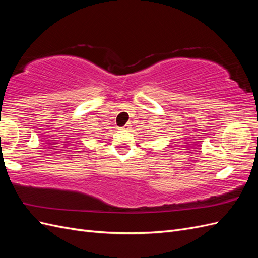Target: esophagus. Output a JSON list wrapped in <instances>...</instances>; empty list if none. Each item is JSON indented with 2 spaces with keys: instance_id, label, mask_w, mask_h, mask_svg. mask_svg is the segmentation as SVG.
Here are the masks:
<instances>
[{
  "instance_id": "obj_1",
  "label": "esophagus",
  "mask_w": 258,
  "mask_h": 258,
  "mask_svg": "<svg viewBox=\"0 0 258 258\" xmlns=\"http://www.w3.org/2000/svg\"><path fill=\"white\" fill-rule=\"evenodd\" d=\"M129 127H130V124H128V123H127V124H124V126L122 127V129H123V130H128V129H129Z\"/></svg>"
}]
</instances>
